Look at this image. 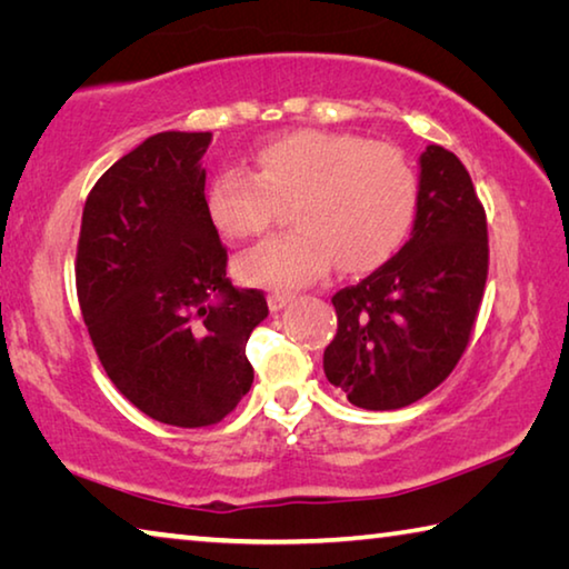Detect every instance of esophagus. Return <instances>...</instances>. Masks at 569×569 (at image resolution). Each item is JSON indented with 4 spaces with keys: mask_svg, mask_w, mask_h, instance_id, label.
<instances>
[{
    "mask_svg": "<svg viewBox=\"0 0 569 569\" xmlns=\"http://www.w3.org/2000/svg\"><path fill=\"white\" fill-rule=\"evenodd\" d=\"M291 293H283V291H276V293H271L268 296V308H271V311L276 313V311H283V308L291 303Z\"/></svg>",
    "mask_w": 569,
    "mask_h": 569,
    "instance_id": "34e87169",
    "label": "esophagus"
}]
</instances>
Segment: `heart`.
I'll use <instances>...</instances> for the list:
<instances>
[{"mask_svg": "<svg viewBox=\"0 0 569 569\" xmlns=\"http://www.w3.org/2000/svg\"><path fill=\"white\" fill-rule=\"evenodd\" d=\"M417 172L391 146L359 134L296 130L253 152V176L220 170L208 182L210 223L228 240L263 233L278 203H291L293 230L240 256V281L298 288L339 261L366 273L397 253L417 213Z\"/></svg>", "mask_w": 569, "mask_h": 569, "instance_id": "heart-1", "label": "heart"}]
</instances>
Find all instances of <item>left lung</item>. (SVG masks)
<instances>
[{
  "label": "left lung",
  "mask_w": 569,
  "mask_h": 569,
  "mask_svg": "<svg viewBox=\"0 0 569 569\" xmlns=\"http://www.w3.org/2000/svg\"><path fill=\"white\" fill-rule=\"evenodd\" d=\"M487 218L455 152L419 158L411 238L361 283L341 288L323 371L353 407L391 411L427 397L465 353L487 283Z\"/></svg>",
  "instance_id": "left-lung-1"
}]
</instances>
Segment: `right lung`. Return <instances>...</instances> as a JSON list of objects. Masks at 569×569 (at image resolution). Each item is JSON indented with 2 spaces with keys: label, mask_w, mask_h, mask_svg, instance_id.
<instances>
[{
  "label": "right lung",
  "mask_w": 569,
  "mask_h": 569,
  "mask_svg": "<svg viewBox=\"0 0 569 569\" xmlns=\"http://www.w3.org/2000/svg\"><path fill=\"white\" fill-rule=\"evenodd\" d=\"M210 132H158L94 182L77 243V296L114 387L150 419L218 423L253 383L250 331L268 316L256 288L226 278L206 210Z\"/></svg>",
  "instance_id": "1"
}]
</instances>
